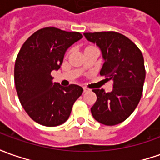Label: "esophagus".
Returning <instances> with one entry per match:
<instances>
[{
    "mask_svg": "<svg viewBox=\"0 0 160 160\" xmlns=\"http://www.w3.org/2000/svg\"><path fill=\"white\" fill-rule=\"evenodd\" d=\"M89 92V89L87 87H83V92Z\"/></svg>",
    "mask_w": 160,
    "mask_h": 160,
    "instance_id": "obj_1",
    "label": "esophagus"
}]
</instances>
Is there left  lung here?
I'll list each match as a JSON object with an SVG mask.
<instances>
[{"instance_id": "obj_1", "label": "left lung", "mask_w": 160, "mask_h": 160, "mask_svg": "<svg viewBox=\"0 0 160 160\" xmlns=\"http://www.w3.org/2000/svg\"><path fill=\"white\" fill-rule=\"evenodd\" d=\"M85 38L101 48L104 64L100 74L113 81V91L93 88L97 101L91 108L94 119L106 126L122 123L136 108L145 80L142 53L126 35L114 32L84 33Z\"/></svg>"}]
</instances>
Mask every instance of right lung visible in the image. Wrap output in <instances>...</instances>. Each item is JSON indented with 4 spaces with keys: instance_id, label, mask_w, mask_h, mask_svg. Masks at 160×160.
<instances>
[{
    "instance_id": "add662e5",
    "label": "right lung",
    "mask_w": 160,
    "mask_h": 160,
    "mask_svg": "<svg viewBox=\"0 0 160 160\" xmlns=\"http://www.w3.org/2000/svg\"><path fill=\"white\" fill-rule=\"evenodd\" d=\"M78 32L54 27L39 29L24 42L17 56L14 81L22 107L36 123L44 126L62 125L70 116L83 89L77 84L63 87L51 75L62 64L68 47L80 40Z\"/></svg>"
}]
</instances>
